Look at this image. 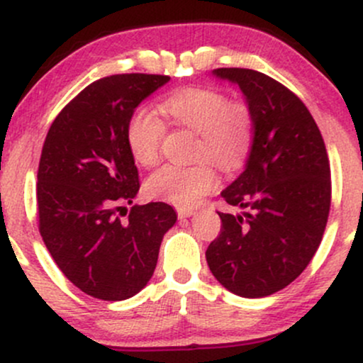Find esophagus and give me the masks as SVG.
Wrapping results in <instances>:
<instances>
[{"label": "esophagus", "mask_w": 363, "mask_h": 363, "mask_svg": "<svg viewBox=\"0 0 363 363\" xmlns=\"http://www.w3.org/2000/svg\"><path fill=\"white\" fill-rule=\"evenodd\" d=\"M194 213L196 211L193 210V208H179L177 210L179 218H189V216H193Z\"/></svg>", "instance_id": "34e87169"}]
</instances>
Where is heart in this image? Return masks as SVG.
Masks as SVG:
<instances>
[{"label":"heart","mask_w":363,"mask_h":363,"mask_svg":"<svg viewBox=\"0 0 363 363\" xmlns=\"http://www.w3.org/2000/svg\"><path fill=\"white\" fill-rule=\"evenodd\" d=\"M164 109L176 121L198 135L196 158H208L222 169L240 165L251 148L252 116L244 102H228L222 91L211 89H184L170 95ZM164 124L155 111L138 107L126 126V143L133 160L143 167H152L160 157ZM218 186L210 162L181 167L164 165L147 179V193L152 198L172 203L181 208L194 206L203 196Z\"/></svg>","instance_id":"obj_1"}]
</instances>
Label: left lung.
<instances>
[{
    "mask_svg": "<svg viewBox=\"0 0 363 363\" xmlns=\"http://www.w3.org/2000/svg\"><path fill=\"white\" fill-rule=\"evenodd\" d=\"M215 78L242 91L252 116L244 172L222 191L242 213H218L208 245L213 277L232 294L268 297L285 289L318 251L331 206V170L314 118L295 94L268 74L218 68Z\"/></svg>",
    "mask_w": 363,
    "mask_h": 363,
    "instance_id": "8db88e82",
    "label": "left lung"
}]
</instances>
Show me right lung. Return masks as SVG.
Instances as JSON below:
<instances>
[{
    "label": "right lung",
    "mask_w": 363,
    "mask_h": 363,
    "mask_svg": "<svg viewBox=\"0 0 363 363\" xmlns=\"http://www.w3.org/2000/svg\"><path fill=\"white\" fill-rule=\"evenodd\" d=\"M170 80L112 74L90 83L49 128L37 172L39 230L65 277L101 301H126L147 286L158 249L177 222L167 203L118 211L140 191L126 143L133 112Z\"/></svg>",
    "instance_id": "add662e5"
}]
</instances>
